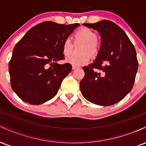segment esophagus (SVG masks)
I'll list each match as a JSON object with an SVG mask.
<instances>
[{
    "instance_id": "34e87169",
    "label": "esophagus",
    "mask_w": 146,
    "mask_h": 146,
    "mask_svg": "<svg viewBox=\"0 0 146 146\" xmlns=\"http://www.w3.org/2000/svg\"><path fill=\"white\" fill-rule=\"evenodd\" d=\"M77 68H78V66H73H73H72V69H73V70L76 69Z\"/></svg>"
}]
</instances>
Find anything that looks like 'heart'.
I'll return each instance as SVG.
<instances>
[{"mask_svg":"<svg viewBox=\"0 0 146 146\" xmlns=\"http://www.w3.org/2000/svg\"><path fill=\"white\" fill-rule=\"evenodd\" d=\"M76 41L82 42L81 56H71L66 58V62L73 66H80L88 63L90 55L95 56L100 51V44L98 41V35L89 28H82L75 33ZM73 49V43L69 38H65L62 44V53L64 56H68Z\"/></svg>","mask_w":146,"mask_h":146,"instance_id":"b5f03b06","label":"heart"}]
</instances>
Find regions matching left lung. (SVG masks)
Segmentation results:
<instances>
[{"label": "left lung", "instance_id": "8db88e82", "mask_svg": "<svg viewBox=\"0 0 146 146\" xmlns=\"http://www.w3.org/2000/svg\"><path fill=\"white\" fill-rule=\"evenodd\" d=\"M83 25L98 31L101 46L94 62L83 67L82 94L99 106L118 103L133 87L138 69L135 48L126 33L113 22L103 20Z\"/></svg>", "mask_w": 146, "mask_h": 146}]
</instances>
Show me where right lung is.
<instances>
[{
	"label": "right lung",
	"mask_w": 146,
	"mask_h": 146,
	"mask_svg": "<svg viewBox=\"0 0 146 146\" xmlns=\"http://www.w3.org/2000/svg\"><path fill=\"white\" fill-rule=\"evenodd\" d=\"M78 26L44 22L29 30L16 44L9 73L12 90L23 101L39 105L56 96L72 69L70 64L57 63L64 59L63 42Z\"/></svg>",
	"instance_id": "add662e5"
}]
</instances>
